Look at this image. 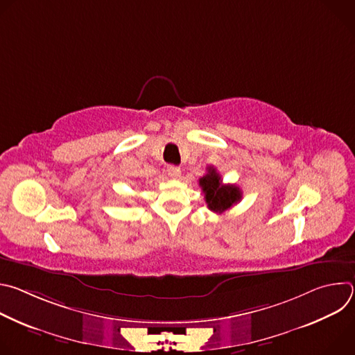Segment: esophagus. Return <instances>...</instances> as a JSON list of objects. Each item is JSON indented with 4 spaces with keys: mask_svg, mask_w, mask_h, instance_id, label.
I'll return each instance as SVG.
<instances>
[{
    "mask_svg": "<svg viewBox=\"0 0 355 355\" xmlns=\"http://www.w3.org/2000/svg\"><path fill=\"white\" fill-rule=\"evenodd\" d=\"M167 173H168V175H170L171 178H178V177L181 175V168L177 167V166H170V167L167 168Z\"/></svg>",
    "mask_w": 355,
    "mask_h": 355,
    "instance_id": "34e87169",
    "label": "esophagus"
}]
</instances>
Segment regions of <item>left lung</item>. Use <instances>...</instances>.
<instances>
[{
    "instance_id": "obj_1",
    "label": "left lung",
    "mask_w": 355,
    "mask_h": 355,
    "mask_svg": "<svg viewBox=\"0 0 355 355\" xmlns=\"http://www.w3.org/2000/svg\"><path fill=\"white\" fill-rule=\"evenodd\" d=\"M199 187L205 193L208 208L216 214L227 211L241 199L240 188L230 184L225 185L214 167H209L208 173L199 178Z\"/></svg>"
}]
</instances>
